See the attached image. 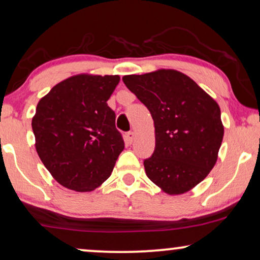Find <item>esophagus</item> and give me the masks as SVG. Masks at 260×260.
<instances>
[{
  "label": "esophagus",
  "mask_w": 260,
  "mask_h": 260,
  "mask_svg": "<svg viewBox=\"0 0 260 260\" xmlns=\"http://www.w3.org/2000/svg\"><path fill=\"white\" fill-rule=\"evenodd\" d=\"M134 138H135V134L133 133V131H129V133H127L126 135H125V139H126V142L127 143H133V141H134Z\"/></svg>",
  "instance_id": "1"
}]
</instances>
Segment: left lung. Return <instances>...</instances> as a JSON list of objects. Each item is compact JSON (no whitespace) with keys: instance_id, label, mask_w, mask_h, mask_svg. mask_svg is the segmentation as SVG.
<instances>
[{"instance_id":"1","label":"left lung","mask_w":260,"mask_h":260,"mask_svg":"<svg viewBox=\"0 0 260 260\" xmlns=\"http://www.w3.org/2000/svg\"><path fill=\"white\" fill-rule=\"evenodd\" d=\"M124 84L148 108L156 145L144 159L149 179L169 194L192 189L212 170L224 136L218 104L176 70L127 75Z\"/></svg>"}]
</instances>
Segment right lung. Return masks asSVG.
Masks as SVG:
<instances>
[{"label":"right lung","instance_id":"right-lung-1","mask_svg":"<svg viewBox=\"0 0 260 260\" xmlns=\"http://www.w3.org/2000/svg\"><path fill=\"white\" fill-rule=\"evenodd\" d=\"M119 76L77 75L61 82L40 101L32 118L36 151L64 187L85 192L110 177L123 136L109 107Z\"/></svg>","mask_w":260,"mask_h":260}]
</instances>
